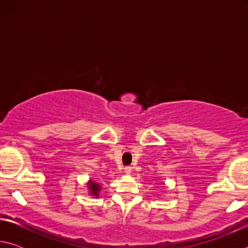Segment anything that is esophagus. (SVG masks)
I'll list each match as a JSON object with an SVG mask.
<instances>
[{"instance_id": "obj_1", "label": "esophagus", "mask_w": 248, "mask_h": 248, "mask_svg": "<svg viewBox=\"0 0 248 248\" xmlns=\"http://www.w3.org/2000/svg\"><path fill=\"white\" fill-rule=\"evenodd\" d=\"M131 171H132V169H131V167H130V166H127V167H125V169H124V173L127 174V175L131 174Z\"/></svg>"}]
</instances>
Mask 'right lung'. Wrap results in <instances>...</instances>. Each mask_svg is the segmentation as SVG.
Instances as JSON below:
<instances>
[{"instance_id": "obj_1", "label": "right lung", "mask_w": 248, "mask_h": 248, "mask_svg": "<svg viewBox=\"0 0 248 248\" xmlns=\"http://www.w3.org/2000/svg\"><path fill=\"white\" fill-rule=\"evenodd\" d=\"M87 188H89V194L93 197H96V198H98L99 197V191L102 190V186L98 183L94 182V180H90L89 183H87Z\"/></svg>"}]
</instances>
